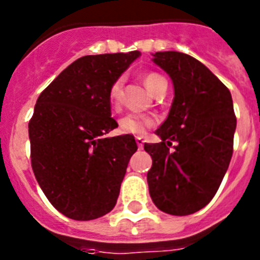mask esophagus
I'll return each instance as SVG.
<instances>
[{"mask_svg":"<svg viewBox=\"0 0 260 260\" xmlns=\"http://www.w3.org/2000/svg\"><path fill=\"white\" fill-rule=\"evenodd\" d=\"M136 144H138L139 150H142L143 146H144V140L142 138H136Z\"/></svg>","mask_w":260,"mask_h":260,"instance_id":"1","label":"esophagus"}]
</instances>
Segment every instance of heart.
I'll use <instances>...</instances> for the list:
<instances>
[{"mask_svg":"<svg viewBox=\"0 0 260 260\" xmlns=\"http://www.w3.org/2000/svg\"><path fill=\"white\" fill-rule=\"evenodd\" d=\"M144 85L151 93H156L159 87L162 86L163 83H167L166 79L163 78L162 75L156 74V73H147L143 77ZM122 97V78H118L114 81L113 85L110 86L109 90V101L113 108H117L121 104ZM155 124V118L150 116H144V114L139 113H128L126 116L120 120V131L124 134H132V135H142L147 128H150Z\"/></svg>","mask_w":260,"mask_h":260,"instance_id":"obj_1","label":"heart"}]
</instances>
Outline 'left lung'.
<instances>
[{
    "label": "left lung",
    "mask_w": 260,
    "mask_h": 260,
    "mask_svg": "<svg viewBox=\"0 0 260 260\" xmlns=\"http://www.w3.org/2000/svg\"><path fill=\"white\" fill-rule=\"evenodd\" d=\"M154 63L170 75L174 100L155 131L160 143H144L152 158L147 182L158 209L186 216L214 197L234 152L236 117L228 87L190 55L155 52ZM176 146L170 147L172 143Z\"/></svg>",
    "instance_id": "1"
}]
</instances>
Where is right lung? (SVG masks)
Here are the masks:
<instances>
[{"label":"right lung","mask_w":260,"mask_h":260,"mask_svg":"<svg viewBox=\"0 0 260 260\" xmlns=\"http://www.w3.org/2000/svg\"><path fill=\"white\" fill-rule=\"evenodd\" d=\"M139 56V51L82 56L36 101L28 125L32 170L48 201L66 217L94 220L117 202L138 144L132 135L105 138L118 126L110 117L109 90Z\"/></svg>","instance_id":"right-lung-1"}]
</instances>
